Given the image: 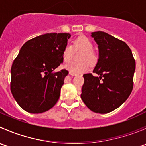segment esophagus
<instances>
[{
  "instance_id": "1",
  "label": "esophagus",
  "mask_w": 146,
  "mask_h": 146,
  "mask_svg": "<svg viewBox=\"0 0 146 146\" xmlns=\"http://www.w3.org/2000/svg\"><path fill=\"white\" fill-rule=\"evenodd\" d=\"M69 74L70 75V76H76V73H73V72H71V71H70L69 72Z\"/></svg>"
}]
</instances>
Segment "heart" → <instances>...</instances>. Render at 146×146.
<instances>
[{
    "label": "heart",
    "instance_id": "heart-1",
    "mask_svg": "<svg viewBox=\"0 0 146 146\" xmlns=\"http://www.w3.org/2000/svg\"><path fill=\"white\" fill-rule=\"evenodd\" d=\"M75 47L80 48L82 49V51L80 55V60L81 61L78 62L68 63L65 65L64 67L69 71L75 73H82L87 71L89 68V62L90 64H94L97 61V56L95 51L92 50L93 44L92 42L85 36H80L76 40L74 43ZM72 47L70 45H66L63 51V59L64 62L69 61L71 54Z\"/></svg>",
    "mask_w": 146,
    "mask_h": 146
}]
</instances>
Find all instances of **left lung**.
<instances>
[{"mask_svg": "<svg viewBox=\"0 0 146 146\" xmlns=\"http://www.w3.org/2000/svg\"><path fill=\"white\" fill-rule=\"evenodd\" d=\"M98 45L99 58L93 70L100 76L83 75L81 99L95 113L107 114L120 107L130 95L136 62L124 42L106 32L91 33Z\"/></svg>", "mask_w": 146, "mask_h": 146, "instance_id": "8db88e82", "label": "left lung"}]
</instances>
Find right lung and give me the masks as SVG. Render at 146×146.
Segmentation results:
<instances>
[{"label": "right lung", "instance_id": "add662e5", "mask_svg": "<svg viewBox=\"0 0 146 146\" xmlns=\"http://www.w3.org/2000/svg\"><path fill=\"white\" fill-rule=\"evenodd\" d=\"M69 33H47L27 41L11 67L10 90L17 104L32 114L52 108L68 72L54 70L63 63Z\"/></svg>", "mask_w": 146, "mask_h": 146}]
</instances>
